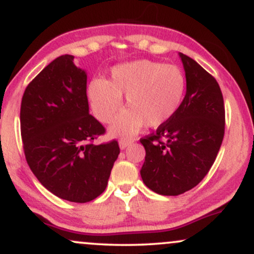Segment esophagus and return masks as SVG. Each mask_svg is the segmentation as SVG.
Returning a JSON list of instances; mask_svg holds the SVG:
<instances>
[{
  "mask_svg": "<svg viewBox=\"0 0 254 254\" xmlns=\"http://www.w3.org/2000/svg\"><path fill=\"white\" fill-rule=\"evenodd\" d=\"M131 142H132V139L131 138H127V137H122L121 139H119V147L122 148V149H124V148H127V145H129Z\"/></svg>",
  "mask_w": 254,
  "mask_h": 254,
  "instance_id": "1",
  "label": "esophagus"
}]
</instances>
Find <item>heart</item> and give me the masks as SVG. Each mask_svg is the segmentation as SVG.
Here are the masks:
<instances>
[{"label":"heart","instance_id":"1","mask_svg":"<svg viewBox=\"0 0 254 254\" xmlns=\"http://www.w3.org/2000/svg\"><path fill=\"white\" fill-rule=\"evenodd\" d=\"M186 90V78L177 65L138 60L116 65L109 81L94 80L88 94L95 117L110 123L122 107L111 130L115 133H135L147 124L155 127L166 123L179 110Z\"/></svg>","mask_w":254,"mask_h":254}]
</instances>
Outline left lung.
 <instances>
[{"mask_svg": "<svg viewBox=\"0 0 254 254\" xmlns=\"http://www.w3.org/2000/svg\"><path fill=\"white\" fill-rule=\"evenodd\" d=\"M180 57L186 75L183 103L156 132L139 139L145 149L142 180L164 196L182 194L202 182L224 136L226 112L217 81L191 57Z\"/></svg>", "mask_w": 254, "mask_h": 254, "instance_id": "1", "label": "left lung"}]
</instances>
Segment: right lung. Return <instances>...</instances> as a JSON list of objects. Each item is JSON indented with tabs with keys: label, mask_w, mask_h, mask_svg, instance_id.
Here are the masks:
<instances>
[{
	"label": "right lung",
	"mask_w": 254,
	"mask_h": 254,
	"mask_svg": "<svg viewBox=\"0 0 254 254\" xmlns=\"http://www.w3.org/2000/svg\"><path fill=\"white\" fill-rule=\"evenodd\" d=\"M72 60L57 57L28 83L20 127L26 161L44 188L87 203L105 191L121 150L116 139L94 144L106 129L89 115L87 75Z\"/></svg>",
	"instance_id": "add662e5"
}]
</instances>
